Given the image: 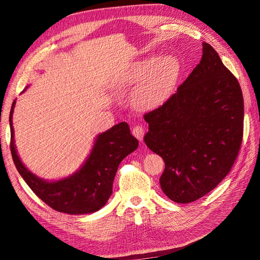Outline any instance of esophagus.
<instances>
[{
  "label": "esophagus",
  "instance_id": "obj_1",
  "mask_svg": "<svg viewBox=\"0 0 260 260\" xmlns=\"http://www.w3.org/2000/svg\"><path fill=\"white\" fill-rule=\"evenodd\" d=\"M132 135L139 141H142L144 137V129L142 128V125H135V127L132 128Z\"/></svg>",
  "mask_w": 260,
  "mask_h": 260
}]
</instances>
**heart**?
<instances>
[{
	"label": "heart",
	"mask_w": 260,
	"mask_h": 260,
	"mask_svg": "<svg viewBox=\"0 0 260 260\" xmlns=\"http://www.w3.org/2000/svg\"><path fill=\"white\" fill-rule=\"evenodd\" d=\"M179 74L180 64L176 57L157 59L152 55L135 61L125 69L117 79L116 88H129L139 83L132 94V104L141 111H151L167 100Z\"/></svg>",
	"instance_id": "obj_1"
}]
</instances>
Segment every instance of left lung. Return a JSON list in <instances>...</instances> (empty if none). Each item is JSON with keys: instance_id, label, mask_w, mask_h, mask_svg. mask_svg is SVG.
Instances as JSON below:
<instances>
[{"instance_id": "left-lung-1", "label": "left lung", "mask_w": 260, "mask_h": 260, "mask_svg": "<svg viewBox=\"0 0 260 260\" xmlns=\"http://www.w3.org/2000/svg\"><path fill=\"white\" fill-rule=\"evenodd\" d=\"M144 119V142L165 161L162 192L176 203L194 202L214 190L237 159L244 120L240 83L204 42L200 64Z\"/></svg>"}]
</instances>
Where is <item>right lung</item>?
Returning a JSON list of instances; mask_svg holds the SVG:
<instances>
[{
    "label": "right lung",
    "instance_id": "right-lung-1",
    "mask_svg": "<svg viewBox=\"0 0 260 260\" xmlns=\"http://www.w3.org/2000/svg\"><path fill=\"white\" fill-rule=\"evenodd\" d=\"M15 104L16 101L13 102L10 113L12 157L19 175L38 198L53 209L69 215L92 214L105 206L113 193L118 166L139 145L128 123L120 122L99 135L88 158L75 174L48 181L28 170L17 154L12 120Z\"/></svg>",
    "mask_w": 260,
    "mask_h": 260
}]
</instances>
